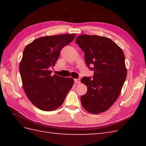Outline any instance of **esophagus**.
<instances>
[{
  "label": "esophagus",
  "mask_w": 146,
  "mask_h": 146,
  "mask_svg": "<svg viewBox=\"0 0 146 146\" xmlns=\"http://www.w3.org/2000/svg\"><path fill=\"white\" fill-rule=\"evenodd\" d=\"M75 82L78 84V83H80V78H77V79H75Z\"/></svg>",
  "instance_id": "34e87169"
}]
</instances>
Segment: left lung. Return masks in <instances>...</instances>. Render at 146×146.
I'll list each match as a JSON object with an SVG mask.
<instances>
[{
  "mask_svg": "<svg viewBox=\"0 0 146 146\" xmlns=\"http://www.w3.org/2000/svg\"><path fill=\"white\" fill-rule=\"evenodd\" d=\"M75 42L85 52L87 66L94 71L93 78L84 76L81 80L87 86V92L80 98L82 106L90 113L104 112L117 100L126 79L124 54L106 37L82 35Z\"/></svg>",
  "mask_w": 146,
  "mask_h": 146,
  "instance_id": "1",
  "label": "left lung"
}]
</instances>
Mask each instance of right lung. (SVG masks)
<instances>
[{"label": "right lung", "instance_id": "1", "mask_svg": "<svg viewBox=\"0 0 146 146\" xmlns=\"http://www.w3.org/2000/svg\"><path fill=\"white\" fill-rule=\"evenodd\" d=\"M76 34L44 36L27 45L23 51L19 71L27 98L40 110L52 111L63 104L72 88L74 80L54 75L49 70L54 66L65 46Z\"/></svg>", "mask_w": 146, "mask_h": 146}]
</instances>
